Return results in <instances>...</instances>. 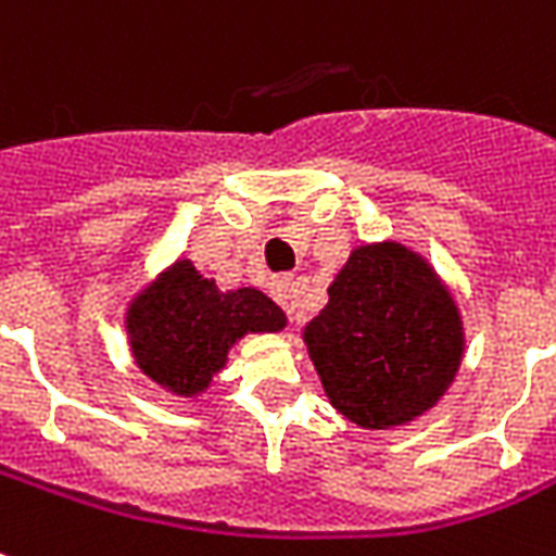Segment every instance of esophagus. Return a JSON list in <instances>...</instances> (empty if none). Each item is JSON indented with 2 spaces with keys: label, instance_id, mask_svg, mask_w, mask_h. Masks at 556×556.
Segmentation results:
<instances>
[{
  "label": "esophagus",
  "instance_id": "34e87169",
  "mask_svg": "<svg viewBox=\"0 0 556 556\" xmlns=\"http://www.w3.org/2000/svg\"><path fill=\"white\" fill-rule=\"evenodd\" d=\"M291 286H294V282H291V277H270V282H268L270 296L277 300L279 306L288 308V303H291Z\"/></svg>",
  "mask_w": 556,
  "mask_h": 556
}]
</instances>
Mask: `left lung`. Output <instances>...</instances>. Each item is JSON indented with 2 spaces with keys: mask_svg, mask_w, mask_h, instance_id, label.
I'll return each instance as SVG.
<instances>
[{
  "mask_svg": "<svg viewBox=\"0 0 556 556\" xmlns=\"http://www.w3.org/2000/svg\"><path fill=\"white\" fill-rule=\"evenodd\" d=\"M303 338L329 402L362 429L405 426L434 408L464 358L448 288L396 241L350 253Z\"/></svg>",
  "mask_w": 556,
  "mask_h": 556,
  "instance_id": "left-lung-1",
  "label": "left lung"
}]
</instances>
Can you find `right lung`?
<instances>
[{
  "mask_svg": "<svg viewBox=\"0 0 556 556\" xmlns=\"http://www.w3.org/2000/svg\"><path fill=\"white\" fill-rule=\"evenodd\" d=\"M125 324L139 370L177 396H198L239 338L279 332L286 315L256 288L218 291L192 262L177 260L134 296Z\"/></svg>",
  "mask_w": 556,
  "mask_h": 556,
  "instance_id": "add662e5",
  "label": "right lung"
}]
</instances>
